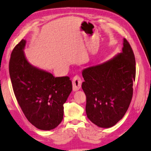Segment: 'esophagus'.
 Masks as SVG:
<instances>
[{
  "label": "esophagus",
  "instance_id": "esophagus-1",
  "mask_svg": "<svg viewBox=\"0 0 151 151\" xmlns=\"http://www.w3.org/2000/svg\"><path fill=\"white\" fill-rule=\"evenodd\" d=\"M82 81L78 76H75L73 79V89L74 91L79 90L81 88Z\"/></svg>",
  "mask_w": 151,
  "mask_h": 151
}]
</instances>
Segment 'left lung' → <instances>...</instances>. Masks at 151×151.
Wrapping results in <instances>:
<instances>
[{"label": "left lung", "mask_w": 151, "mask_h": 151, "mask_svg": "<svg viewBox=\"0 0 151 151\" xmlns=\"http://www.w3.org/2000/svg\"><path fill=\"white\" fill-rule=\"evenodd\" d=\"M82 75L87 118L100 128L116 125L130 106L136 76L134 54L127 40L124 39L120 53L84 68Z\"/></svg>", "instance_id": "left-lung-1"}]
</instances>
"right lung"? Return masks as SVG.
<instances>
[{"label": "right lung", "instance_id": "obj_1", "mask_svg": "<svg viewBox=\"0 0 151 151\" xmlns=\"http://www.w3.org/2000/svg\"><path fill=\"white\" fill-rule=\"evenodd\" d=\"M22 40L13 49L9 74L14 93L26 118L37 128L50 130L63 119V105L73 89L68 76L55 77L33 66L26 58Z\"/></svg>", "mask_w": 151, "mask_h": 151}]
</instances>
